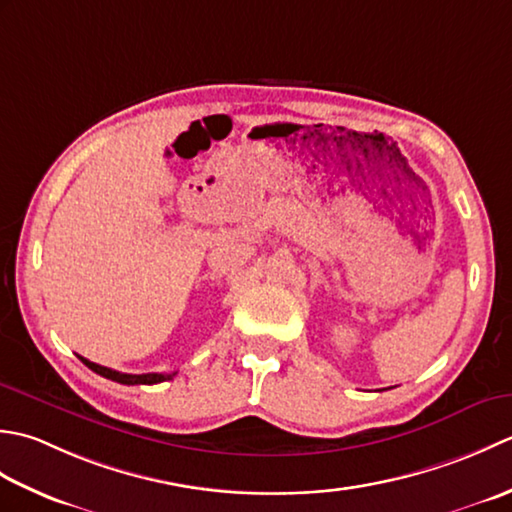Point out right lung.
<instances>
[{"label":"right lung","mask_w":512,"mask_h":512,"mask_svg":"<svg viewBox=\"0 0 512 512\" xmlns=\"http://www.w3.org/2000/svg\"><path fill=\"white\" fill-rule=\"evenodd\" d=\"M81 362L86 364L88 369L103 375V378L114 380V382H119V384H156V382L172 380L174 375H176V373H141V375H132V373H121V371H114V369H108V367H101V364L90 362L86 358H81Z\"/></svg>","instance_id":"add662e5"}]
</instances>
